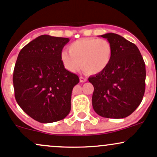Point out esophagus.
Returning <instances> with one entry per match:
<instances>
[{
  "label": "esophagus",
  "instance_id": "34e87169",
  "mask_svg": "<svg viewBox=\"0 0 157 157\" xmlns=\"http://www.w3.org/2000/svg\"><path fill=\"white\" fill-rule=\"evenodd\" d=\"M79 79H80L81 82H87V78H86V77H84V76H80Z\"/></svg>",
  "mask_w": 157,
  "mask_h": 157
}]
</instances>
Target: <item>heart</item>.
<instances>
[{"mask_svg": "<svg viewBox=\"0 0 157 157\" xmlns=\"http://www.w3.org/2000/svg\"><path fill=\"white\" fill-rule=\"evenodd\" d=\"M68 49L69 52H61L60 59L66 68L72 72L78 71L81 67L87 74L99 73L112 60V45L105 40L79 39L69 45Z\"/></svg>", "mask_w": 157, "mask_h": 157, "instance_id": "obj_1", "label": "heart"}]
</instances>
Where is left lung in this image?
Instances as JSON below:
<instances>
[{
	"mask_svg": "<svg viewBox=\"0 0 157 157\" xmlns=\"http://www.w3.org/2000/svg\"><path fill=\"white\" fill-rule=\"evenodd\" d=\"M113 47L110 64L89 77L94 87L92 105L97 114L107 118H124L142 101L145 91V63L134 43L114 33L101 35Z\"/></svg>",
	"mask_w": 157,
	"mask_h": 157,
	"instance_id": "1",
	"label": "left lung"
}]
</instances>
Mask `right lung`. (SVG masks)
<instances>
[{"instance_id":"right-lung-1","label":"right lung","mask_w":157,"mask_h":157,"mask_svg":"<svg viewBox=\"0 0 157 157\" xmlns=\"http://www.w3.org/2000/svg\"><path fill=\"white\" fill-rule=\"evenodd\" d=\"M69 38L41 35L18 55L13 71L15 97L27 114L48 124L65 118L71 110L77 75L66 70L60 59Z\"/></svg>"}]
</instances>
